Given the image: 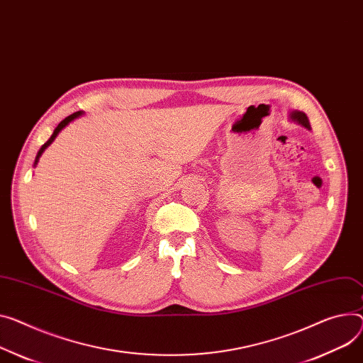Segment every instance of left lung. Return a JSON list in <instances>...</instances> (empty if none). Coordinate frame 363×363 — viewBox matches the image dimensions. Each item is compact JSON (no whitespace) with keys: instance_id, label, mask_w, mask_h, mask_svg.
Here are the masks:
<instances>
[{"instance_id":"obj_1","label":"left lung","mask_w":363,"mask_h":363,"mask_svg":"<svg viewBox=\"0 0 363 363\" xmlns=\"http://www.w3.org/2000/svg\"><path fill=\"white\" fill-rule=\"evenodd\" d=\"M289 119L292 122H296L298 125L306 128L308 130H311V125H310V121L308 118H306V115L303 113V111H299V110H292L289 113Z\"/></svg>"}]
</instances>
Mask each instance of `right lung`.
<instances>
[{
    "label": "right lung",
    "mask_w": 363,
    "mask_h": 363,
    "mask_svg": "<svg viewBox=\"0 0 363 363\" xmlns=\"http://www.w3.org/2000/svg\"><path fill=\"white\" fill-rule=\"evenodd\" d=\"M81 115H82V111H81V110H79V111H75V113H72V115H69L68 118H65V119H64V121H62V122H61V123H60L57 128H55V130H53V133L50 135V138L48 139V141H46V143H45V144L40 147V150L38 151V155H36V158H35V164H33L35 167L38 165V162H39V158L42 157V154L45 152V150H46V148H48V147H49V145H50V144L55 141V138H57V136L60 135V132H61V130H62L65 126H68V125H69L72 121H75L77 118H79Z\"/></svg>",
    "instance_id": "obj_1"
}]
</instances>
